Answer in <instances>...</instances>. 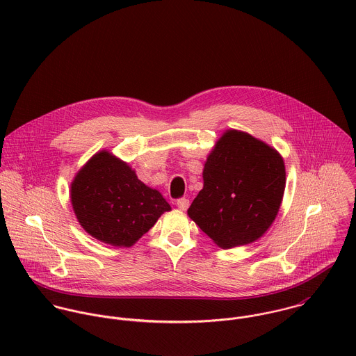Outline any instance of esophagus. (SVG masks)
Returning a JSON list of instances; mask_svg holds the SVG:
<instances>
[{
  "label": "esophagus",
  "mask_w": 356,
  "mask_h": 356,
  "mask_svg": "<svg viewBox=\"0 0 356 356\" xmlns=\"http://www.w3.org/2000/svg\"><path fill=\"white\" fill-rule=\"evenodd\" d=\"M177 207L181 211H186L189 208V200L188 199H179V200H177Z\"/></svg>",
  "instance_id": "34e87169"
}]
</instances>
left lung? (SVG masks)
<instances>
[{
  "mask_svg": "<svg viewBox=\"0 0 356 356\" xmlns=\"http://www.w3.org/2000/svg\"><path fill=\"white\" fill-rule=\"evenodd\" d=\"M285 184V163L275 148L229 129L207 156L203 189L188 215L223 250L252 244L275 220Z\"/></svg>",
  "mask_w": 356,
  "mask_h": 356,
  "instance_id": "obj_1",
  "label": "left lung"
}]
</instances>
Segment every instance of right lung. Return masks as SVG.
Segmentation results:
<instances>
[{"label":"right lung","mask_w":356,"mask_h":356,"mask_svg":"<svg viewBox=\"0 0 356 356\" xmlns=\"http://www.w3.org/2000/svg\"><path fill=\"white\" fill-rule=\"evenodd\" d=\"M70 197L85 232L112 247L134 245L171 211L161 193L141 182L129 163L105 149L76 172Z\"/></svg>","instance_id":"right-lung-1"}]
</instances>
